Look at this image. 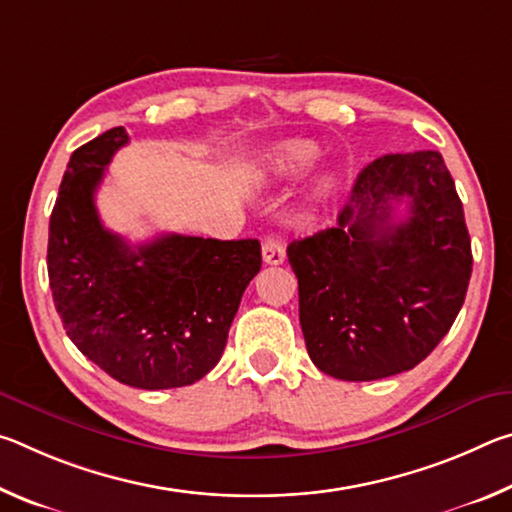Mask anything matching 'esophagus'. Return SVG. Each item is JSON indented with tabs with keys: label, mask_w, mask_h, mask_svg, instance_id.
<instances>
[{
	"label": "esophagus",
	"mask_w": 512,
	"mask_h": 512,
	"mask_svg": "<svg viewBox=\"0 0 512 512\" xmlns=\"http://www.w3.org/2000/svg\"><path fill=\"white\" fill-rule=\"evenodd\" d=\"M262 257H264V262H266V264H271V266L282 264V262H284V257H287V253H284V244H282V239H277V237H266V239H264V244H262Z\"/></svg>",
	"instance_id": "34e87169"
}]
</instances>
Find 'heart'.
<instances>
[{
	"instance_id": "obj_1",
	"label": "heart",
	"mask_w": 512,
	"mask_h": 512,
	"mask_svg": "<svg viewBox=\"0 0 512 512\" xmlns=\"http://www.w3.org/2000/svg\"><path fill=\"white\" fill-rule=\"evenodd\" d=\"M316 146L309 142H284L273 149L271 153H266L262 160H259L253 173L259 183H275V180H289L296 178L298 173L305 171L307 167H311L316 160ZM332 178H320L314 189V196L318 198H327L329 192H332Z\"/></svg>"
}]
</instances>
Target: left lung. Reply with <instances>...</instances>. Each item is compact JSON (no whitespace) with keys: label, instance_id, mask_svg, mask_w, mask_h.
<instances>
[{"label":"left lung","instance_id":"8db88e82","mask_svg":"<svg viewBox=\"0 0 512 512\" xmlns=\"http://www.w3.org/2000/svg\"><path fill=\"white\" fill-rule=\"evenodd\" d=\"M406 202L404 222L394 205ZM314 366L345 381L411 370L443 341L472 275L463 203L438 151L388 153L352 187L334 228L291 241Z\"/></svg>","mask_w":512,"mask_h":512}]
</instances>
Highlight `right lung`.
Masks as SVG:
<instances>
[{"label":"right lung","instance_id":"add662e5","mask_svg":"<svg viewBox=\"0 0 512 512\" xmlns=\"http://www.w3.org/2000/svg\"><path fill=\"white\" fill-rule=\"evenodd\" d=\"M124 144L117 126L69 158L49 221L51 296L69 339L112 379L189 386L219 363L262 246L162 235L133 248L103 228L94 194Z\"/></svg>","mask_w":512,"mask_h":512}]
</instances>
